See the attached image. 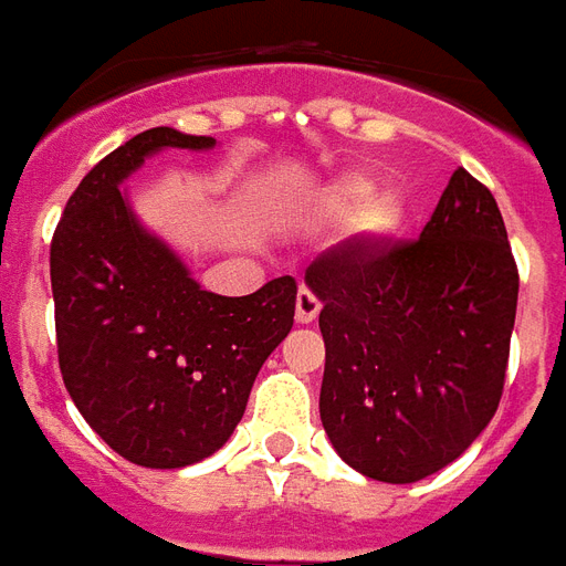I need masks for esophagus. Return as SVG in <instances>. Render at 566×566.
I'll list each match as a JSON object with an SVG mask.
<instances>
[{
	"label": "esophagus",
	"mask_w": 566,
	"mask_h": 566,
	"mask_svg": "<svg viewBox=\"0 0 566 566\" xmlns=\"http://www.w3.org/2000/svg\"><path fill=\"white\" fill-rule=\"evenodd\" d=\"M321 312V300L308 287H300L296 291V324H312L318 318Z\"/></svg>",
	"instance_id": "34e87169"
}]
</instances>
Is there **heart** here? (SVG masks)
I'll list each match as a JSON object with an SVG mask.
<instances>
[{
    "instance_id": "heart-1",
    "label": "heart",
    "mask_w": 566,
    "mask_h": 566,
    "mask_svg": "<svg viewBox=\"0 0 566 566\" xmlns=\"http://www.w3.org/2000/svg\"><path fill=\"white\" fill-rule=\"evenodd\" d=\"M373 192V181L367 175H343L321 190L318 211L327 218H352V233L364 245H385L403 233L406 202L400 193L391 190Z\"/></svg>"
}]
</instances>
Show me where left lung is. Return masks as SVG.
Instances as JSON below:
<instances>
[{
    "instance_id": "8db88e82",
    "label": "left lung",
    "mask_w": 566,
    "mask_h": 566,
    "mask_svg": "<svg viewBox=\"0 0 566 566\" xmlns=\"http://www.w3.org/2000/svg\"><path fill=\"white\" fill-rule=\"evenodd\" d=\"M321 300V424L357 473L406 485L494 418L518 270L497 199L454 169L416 242L348 239L306 270Z\"/></svg>"
}]
</instances>
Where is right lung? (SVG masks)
Listing matches in <instances>:
<instances>
[{
  "mask_svg": "<svg viewBox=\"0 0 566 566\" xmlns=\"http://www.w3.org/2000/svg\"><path fill=\"white\" fill-rule=\"evenodd\" d=\"M163 148L206 150L214 139L154 127L124 142L81 178L51 242L69 397L120 458L150 470L221 449L296 306L291 275L248 296L202 291L172 248L142 227L120 185Z\"/></svg>",
  "mask_w": 566,
  "mask_h": 566,
  "instance_id": "obj_1",
  "label": "right lung"
}]
</instances>
